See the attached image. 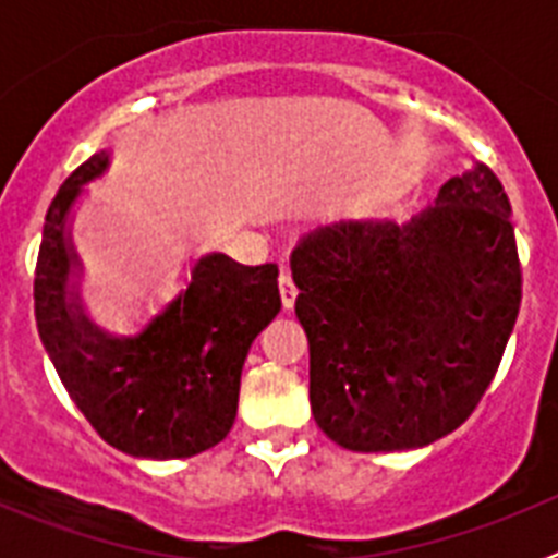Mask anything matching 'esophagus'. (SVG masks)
I'll list each match as a JSON object with an SVG mask.
<instances>
[{"label":"esophagus","instance_id":"esophagus-1","mask_svg":"<svg viewBox=\"0 0 558 558\" xmlns=\"http://www.w3.org/2000/svg\"><path fill=\"white\" fill-rule=\"evenodd\" d=\"M279 295H282V304H284V310H293V304H295V295H299V290H295V284H293V276H290L288 270H282V274H279Z\"/></svg>","mask_w":558,"mask_h":558}]
</instances>
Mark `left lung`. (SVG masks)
Here are the masks:
<instances>
[{
    "mask_svg": "<svg viewBox=\"0 0 558 558\" xmlns=\"http://www.w3.org/2000/svg\"><path fill=\"white\" fill-rule=\"evenodd\" d=\"M290 270L315 425L352 452L418 450L461 427L520 313L511 204L486 165L408 223L324 226Z\"/></svg>",
    "mask_w": 558,
    "mask_h": 558,
    "instance_id": "obj_1",
    "label": "left lung"
}]
</instances>
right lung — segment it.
Instances as JSON below:
<instances>
[{
  "mask_svg": "<svg viewBox=\"0 0 558 558\" xmlns=\"http://www.w3.org/2000/svg\"><path fill=\"white\" fill-rule=\"evenodd\" d=\"M108 167L111 153H95L49 204L36 265L38 335L72 402L108 445L156 461L198 456L234 425L251 343L282 310L279 268L201 254L186 288L140 332H108L83 304V263L72 243L83 186Z\"/></svg>",
  "mask_w": 558,
  "mask_h": 558,
  "instance_id": "right-lung-1",
  "label": "right lung"
}]
</instances>
